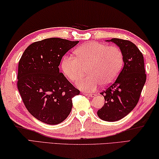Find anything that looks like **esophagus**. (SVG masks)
Masks as SVG:
<instances>
[{"instance_id":"esophagus-1","label":"esophagus","mask_w":159,"mask_h":159,"mask_svg":"<svg viewBox=\"0 0 159 159\" xmlns=\"http://www.w3.org/2000/svg\"><path fill=\"white\" fill-rule=\"evenodd\" d=\"M83 94H84L85 96H89V97H94L96 96L95 93H83Z\"/></svg>"}]
</instances>
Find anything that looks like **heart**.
<instances>
[{
    "label": "heart",
    "mask_w": 159,
    "mask_h": 159,
    "mask_svg": "<svg viewBox=\"0 0 159 159\" xmlns=\"http://www.w3.org/2000/svg\"><path fill=\"white\" fill-rule=\"evenodd\" d=\"M75 53L78 58L73 56L63 58L61 68L72 82L79 80L87 68L89 75L77 82V86L82 91H94L101 84H110L123 67V53L117 47L91 42L78 47Z\"/></svg>",
    "instance_id": "b5f03b06"
}]
</instances>
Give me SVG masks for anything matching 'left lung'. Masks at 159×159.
<instances>
[{
  "instance_id": "8db88e82",
  "label": "left lung",
  "mask_w": 159,
  "mask_h": 159,
  "mask_svg": "<svg viewBox=\"0 0 159 159\" xmlns=\"http://www.w3.org/2000/svg\"><path fill=\"white\" fill-rule=\"evenodd\" d=\"M121 50L124 66L115 82L101 93L104 96L103 107L97 112L98 117L106 121H119L134 109L146 82L144 57L134 43L112 38Z\"/></svg>"
}]
</instances>
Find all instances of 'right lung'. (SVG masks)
<instances>
[{"instance_id": "1", "label": "right lung", "mask_w": 159, "mask_h": 159, "mask_svg": "<svg viewBox=\"0 0 159 159\" xmlns=\"http://www.w3.org/2000/svg\"><path fill=\"white\" fill-rule=\"evenodd\" d=\"M79 41L58 38L33 43L19 60L17 88L28 111L43 123H61L70 113L74 96L80 91L58 66L66 53Z\"/></svg>"}]
</instances>
